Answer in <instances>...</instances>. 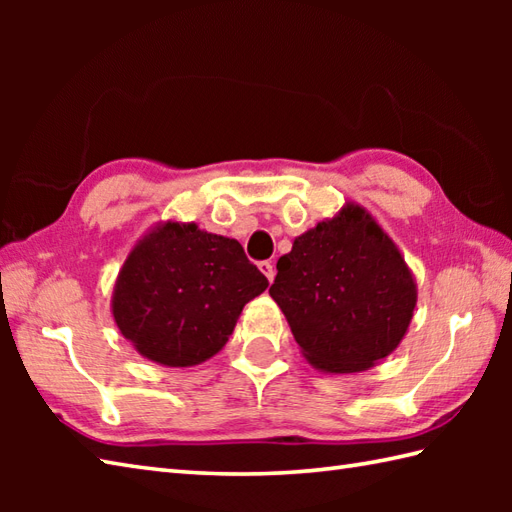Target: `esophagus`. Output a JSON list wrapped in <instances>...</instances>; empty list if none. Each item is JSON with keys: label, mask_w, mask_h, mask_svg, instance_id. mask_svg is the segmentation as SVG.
<instances>
[{"label": "esophagus", "mask_w": 512, "mask_h": 512, "mask_svg": "<svg viewBox=\"0 0 512 512\" xmlns=\"http://www.w3.org/2000/svg\"><path fill=\"white\" fill-rule=\"evenodd\" d=\"M259 270H262L264 277L270 281V284H273V279H275V266L270 264V262H259Z\"/></svg>", "instance_id": "obj_1"}]
</instances>
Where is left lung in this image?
Listing matches in <instances>:
<instances>
[{"mask_svg": "<svg viewBox=\"0 0 512 512\" xmlns=\"http://www.w3.org/2000/svg\"><path fill=\"white\" fill-rule=\"evenodd\" d=\"M270 297L306 361L323 374L374 367L405 339L418 286L365 206L345 202L279 257Z\"/></svg>", "mask_w": 512, "mask_h": 512, "instance_id": "1", "label": "left lung"}]
</instances>
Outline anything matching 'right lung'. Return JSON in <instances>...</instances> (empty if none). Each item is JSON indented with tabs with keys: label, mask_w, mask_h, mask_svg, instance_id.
Here are the masks:
<instances>
[{
	"label": "right lung",
	"mask_w": 512,
	"mask_h": 512,
	"mask_svg": "<svg viewBox=\"0 0 512 512\" xmlns=\"http://www.w3.org/2000/svg\"><path fill=\"white\" fill-rule=\"evenodd\" d=\"M268 279L237 239L167 220L138 239L112 292L116 328L165 367H193L222 350Z\"/></svg>",
	"instance_id": "right-lung-1"
}]
</instances>
